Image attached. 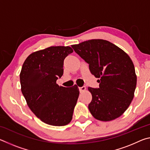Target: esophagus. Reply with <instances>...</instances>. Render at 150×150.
<instances>
[{
	"label": "esophagus",
	"mask_w": 150,
	"mask_h": 150,
	"mask_svg": "<svg viewBox=\"0 0 150 150\" xmlns=\"http://www.w3.org/2000/svg\"><path fill=\"white\" fill-rule=\"evenodd\" d=\"M79 88L80 93H83V92H84V91H86V87H85V86H83V87H79Z\"/></svg>",
	"instance_id": "obj_1"
}]
</instances>
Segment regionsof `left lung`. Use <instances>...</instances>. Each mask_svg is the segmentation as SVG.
<instances>
[{
    "mask_svg": "<svg viewBox=\"0 0 150 150\" xmlns=\"http://www.w3.org/2000/svg\"><path fill=\"white\" fill-rule=\"evenodd\" d=\"M98 78L99 88L88 87L92 95L88 110L96 120L107 122L120 117L132 103L137 76L129 55L107 40L93 39L72 45Z\"/></svg>",
    "mask_w": 150,
    "mask_h": 150,
    "instance_id": "obj_1",
    "label": "left lung"
}]
</instances>
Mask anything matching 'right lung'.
I'll use <instances>...</instances> for the list:
<instances>
[{"label":"right lung","instance_id":"obj_1","mask_svg":"<svg viewBox=\"0 0 150 150\" xmlns=\"http://www.w3.org/2000/svg\"><path fill=\"white\" fill-rule=\"evenodd\" d=\"M73 52L69 46H52L33 52L24 61L20 74L21 91L32 112L43 122L65 126L72 120L79 90L59 86L63 61Z\"/></svg>","mask_w":150,"mask_h":150}]
</instances>
